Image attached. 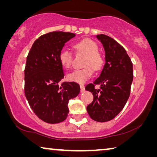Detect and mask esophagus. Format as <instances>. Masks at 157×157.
I'll list each match as a JSON object with an SVG mask.
<instances>
[{"label": "esophagus", "mask_w": 157, "mask_h": 157, "mask_svg": "<svg viewBox=\"0 0 157 157\" xmlns=\"http://www.w3.org/2000/svg\"><path fill=\"white\" fill-rule=\"evenodd\" d=\"M80 88H81V93H82V92H84V91H85V86H84V85L81 84V85H80Z\"/></svg>", "instance_id": "1"}]
</instances>
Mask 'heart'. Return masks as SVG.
Segmentation results:
<instances>
[{
  "label": "heart",
  "instance_id": "b5f03b06",
  "mask_svg": "<svg viewBox=\"0 0 157 157\" xmlns=\"http://www.w3.org/2000/svg\"><path fill=\"white\" fill-rule=\"evenodd\" d=\"M74 48L79 53H85L86 56L83 61L84 68L76 69L67 75L68 80L78 83H83L92 76L93 70L98 71L104 65V59L98 51V45L90 38H83L75 43ZM59 61L66 69L71 67L73 54L67 49H63L59 55Z\"/></svg>",
  "mask_w": 157,
  "mask_h": 157
}]
</instances>
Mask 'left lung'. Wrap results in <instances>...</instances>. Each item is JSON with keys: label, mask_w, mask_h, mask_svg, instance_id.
I'll return each mask as SVG.
<instances>
[{"label": "left lung", "mask_w": 157, "mask_h": 157, "mask_svg": "<svg viewBox=\"0 0 157 157\" xmlns=\"http://www.w3.org/2000/svg\"><path fill=\"white\" fill-rule=\"evenodd\" d=\"M105 51V64L98 78L86 86L94 100L87 106L92 119L98 122L111 121L125 106L133 81V64L125 49L112 38L96 36ZM101 86L99 90L95 85Z\"/></svg>", "instance_id": "obj_1"}]
</instances>
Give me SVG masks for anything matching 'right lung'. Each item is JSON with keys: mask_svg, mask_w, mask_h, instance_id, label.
<instances>
[{"mask_svg": "<svg viewBox=\"0 0 157 157\" xmlns=\"http://www.w3.org/2000/svg\"><path fill=\"white\" fill-rule=\"evenodd\" d=\"M76 36L69 32L53 31L35 40L27 56L25 67V95L35 114L46 123L64 121L71 98L78 96L76 82H63V66L59 53L68 40Z\"/></svg>", "mask_w": 157, "mask_h": 157, "instance_id": "1", "label": "right lung"}]
</instances>
